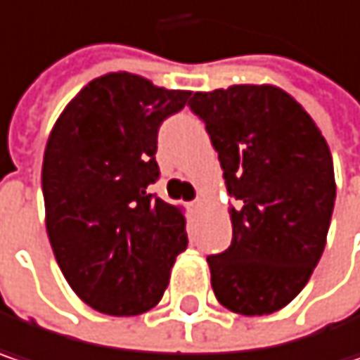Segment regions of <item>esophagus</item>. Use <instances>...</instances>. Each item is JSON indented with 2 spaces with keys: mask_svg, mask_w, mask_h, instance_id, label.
Returning a JSON list of instances; mask_svg holds the SVG:
<instances>
[{
  "mask_svg": "<svg viewBox=\"0 0 360 360\" xmlns=\"http://www.w3.org/2000/svg\"><path fill=\"white\" fill-rule=\"evenodd\" d=\"M202 204H204V202H202V200H195V202H193V204H191V210H193V212H198V210H200V208H202Z\"/></svg>",
  "mask_w": 360,
  "mask_h": 360,
  "instance_id": "1",
  "label": "esophagus"
}]
</instances>
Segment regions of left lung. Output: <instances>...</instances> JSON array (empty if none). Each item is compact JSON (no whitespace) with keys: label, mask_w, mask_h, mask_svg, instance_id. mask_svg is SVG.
Listing matches in <instances>:
<instances>
[{"label":"left lung","mask_w":360,"mask_h":360,"mask_svg":"<svg viewBox=\"0 0 360 360\" xmlns=\"http://www.w3.org/2000/svg\"><path fill=\"white\" fill-rule=\"evenodd\" d=\"M189 107L235 198L231 247L208 257L214 295L233 313L270 315L303 290L323 253L336 200L330 146L274 84L195 92Z\"/></svg>","instance_id":"1"}]
</instances>
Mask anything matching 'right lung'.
Masks as SVG:
<instances>
[{
	"mask_svg": "<svg viewBox=\"0 0 360 360\" xmlns=\"http://www.w3.org/2000/svg\"><path fill=\"white\" fill-rule=\"evenodd\" d=\"M129 72L94 78L57 117L43 156L45 224L72 290L92 309L129 317L162 299L187 247L183 208L148 193L156 134L185 107Z\"/></svg>",
	"mask_w": 360,
	"mask_h": 360,
	"instance_id": "add662e5",
	"label": "right lung"
}]
</instances>
